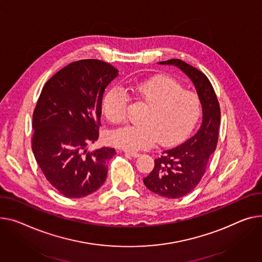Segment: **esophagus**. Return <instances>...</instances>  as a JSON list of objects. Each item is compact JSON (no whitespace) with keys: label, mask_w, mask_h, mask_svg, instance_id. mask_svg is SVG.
Instances as JSON below:
<instances>
[{"label":"esophagus","mask_w":262,"mask_h":262,"mask_svg":"<svg viewBox=\"0 0 262 262\" xmlns=\"http://www.w3.org/2000/svg\"><path fill=\"white\" fill-rule=\"evenodd\" d=\"M125 155H128V156H130V157H134V158H137V157L140 156V154H139V152H136V151H128V150L125 151Z\"/></svg>","instance_id":"1"}]
</instances>
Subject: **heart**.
Listing matches in <instances>:
<instances>
[{
	"label": "heart",
	"instance_id": "heart-1",
	"mask_svg": "<svg viewBox=\"0 0 262 262\" xmlns=\"http://www.w3.org/2000/svg\"><path fill=\"white\" fill-rule=\"evenodd\" d=\"M124 91L147 104L141 124H126L112 130L108 141L128 151L161 144L176 143L186 137L200 116V102L191 92L183 91L175 80L150 78L126 85ZM128 98L119 87H113L103 98L102 110L107 119L118 122L125 117Z\"/></svg>",
	"mask_w": 262,
	"mask_h": 262
}]
</instances>
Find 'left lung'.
Here are the masks:
<instances>
[{
	"instance_id": "1",
	"label": "left lung",
	"mask_w": 262,
	"mask_h": 262,
	"mask_svg": "<svg viewBox=\"0 0 262 262\" xmlns=\"http://www.w3.org/2000/svg\"><path fill=\"white\" fill-rule=\"evenodd\" d=\"M161 65L178 67L193 82L202 106V123L198 132L182 144L162 151L155 167L143 179L152 193L165 198H180L193 190L203 177L211 155L215 151L220 126V106L207 77L187 63L172 59Z\"/></svg>"
}]
</instances>
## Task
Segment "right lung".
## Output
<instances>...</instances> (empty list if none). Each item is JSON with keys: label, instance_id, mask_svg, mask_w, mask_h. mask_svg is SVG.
I'll list each match as a JSON object with an SVG mask.
<instances>
[{"label": "right lung", "instance_id": "1", "mask_svg": "<svg viewBox=\"0 0 262 262\" xmlns=\"http://www.w3.org/2000/svg\"><path fill=\"white\" fill-rule=\"evenodd\" d=\"M118 69L99 60L62 68L44 85L32 116V151L47 181L67 198L96 191L107 177L115 148L93 151L99 138L102 98Z\"/></svg>", "mask_w": 262, "mask_h": 262}]
</instances>
